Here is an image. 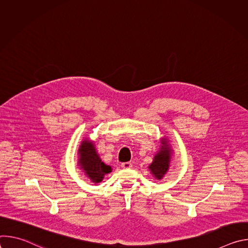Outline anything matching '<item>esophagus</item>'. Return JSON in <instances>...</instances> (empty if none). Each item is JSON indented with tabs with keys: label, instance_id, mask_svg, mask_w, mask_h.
<instances>
[{
	"label": "esophagus",
	"instance_id": "obj_1",
	"mask_svg": "<svg viewBox=\"0 0 248 248\" xmlns=\"http://www.w3.org/2000/svg\"><path fill=\"white\" fill-rule=\"evenodd\" d=\"M131 167H132V165H131L130 162L122 163V168H124V169H129V168H131Z\"/></svg>",
	"mask_w": 248,
	"mask_h": 248
}]
</instances>
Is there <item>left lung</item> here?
<instances>
[{
  "instance_id": "left-lung-1",
  "label": "left lung",
  "mask_w": 248,
  "mask_h": 248,
  "mask_svg": "<svg viewBox=\"0 0 248 248\" xmlns=\"http://www.w3.org/2000/svg\"><path fill=\"white\" fill-rule=\"evenodd\" d=\"M163 144L164 146H162L160 152L156 154L153 163L149 166L152 173L158 180L162 179L163 175L167 172L170 162V149L166 144V141H163Z\"/></svg>"
}]
</instances>
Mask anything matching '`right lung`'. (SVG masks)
Returning a JSON list of instances; mask_svg holds the SVG:
<instances>
[{
	"label": "right lung",
	"mask_w": 248,
	"mask_h": 248,
	"mask_svg": "<svg viewBox=\"0 0 248 248\" xmlns=\"http://www.w3.org/2000/svg\"><path fill=\"white\" fill-rule=\"evenodd\" d=\"M79 164L94 183H100L106 173L111 171V167L105 165L97 155L94 146L89 141H83L79 149Z\"/></svg>",
	"instance_id": "add662e5"
}]
</instances>
